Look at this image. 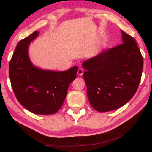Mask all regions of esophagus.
I'll return each instance as SVG.
<instances>
[{
  "instance_id": "1",
  "label": "esophagus",
  "mask_w": 152,
  "mask_h": 152,
  "mask_svg": "<svg viewBox=\"0 0 152 152\" xmlns=\"http://www.w3.org/2000/svg\"><path fill=\"white\" fill-rule=\"evenodd\" d=\"M83 69H81V68H79V69H78L77 74H78L79 76H81L82 75H83Z\"/></svg>"
}]
</instances>
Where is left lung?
Returning a JSON list of instances; mask_svg holds the SVG:
<instances>
[{
  "label": "left lung",
  "instance_id": "obj_1",
  "mask_svg": "<svg viewBox=\"0 0 152 152\" xmlns=\"http://www.w3.org/2000/svg\"><path fill=\"white\" fill-rule=\"evenodd\" d=\"M122 43L82 63L87 96L99 112L117 109L132 99L141 81L143 57L133 37L121 31Z\"/></svg>",
  "mask_w": 152,
  "mask_h": 152
}]
</instances>
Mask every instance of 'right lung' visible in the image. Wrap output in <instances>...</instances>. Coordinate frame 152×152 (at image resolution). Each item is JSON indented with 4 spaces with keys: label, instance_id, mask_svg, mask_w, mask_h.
<instances>
[{
    "label": "right lung",
    "instance_id": "right-lung-1",
    "mask_svg": "<svg viewBox=\"0 0 152 152\" xmlns=\"http://www.w3.org/2000/svg\"><path fill=\"white\" fill-rule=\"evenodd\" d=\"M38 35L36 31L19 41L10 61V80L17 100L25 109L36 114H53L62 106L78 66L56 71L35 66L29 57V45Z\"/></svg>",
    "mask_w": 152,
    "mask_h": 152
}]
</instances>
